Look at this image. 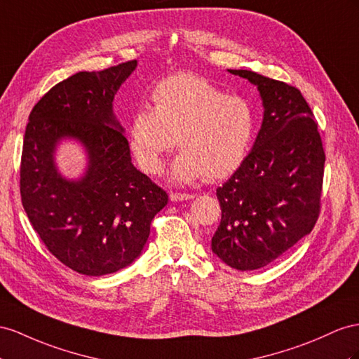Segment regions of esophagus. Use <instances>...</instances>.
<instances>
[{"label": "esophagus", "instance_id": "34e87169", "mask_svg": "<svg viewBox=\"0 0 359 359\" xmlns=\"http://www.w3.org/2000/svg\"><path fill=\"white\" fill-rule=\"evenodd\" d=\"M192 197H194V196L188 194V192H171V194H170L171 201H183V200H189Z\"/></svg>", "mask_w": 359, "mask_h": 359}]
</instances>
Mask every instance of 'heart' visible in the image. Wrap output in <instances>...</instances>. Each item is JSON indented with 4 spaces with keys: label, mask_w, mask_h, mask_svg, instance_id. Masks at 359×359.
<instances>
[{
    "label": "heart",
    "mask_w": 359,
    "mask_h": 359,
    "mask_svg": "<svg viewBox=\"0 0 359 359\" xmlns=\"http://www.w3.org/2000/svg\"><path fill=\"white\" fill-rule=\"evenodd\" d=\"M150 109H140L127 127L128 144L149 174H159L163 156L177 144L172 176L179 182L223 180L241 167L252 147L256 114L241 95H229L205 77L174 74L156 83Z\"/></svg>",
    "instance_id": "1"
}]
</instances>
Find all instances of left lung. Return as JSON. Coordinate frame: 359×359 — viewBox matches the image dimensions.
I'll return each mask as SVG.
<instances>
[{"instance_id":"obj_1","label":"left lung","mask_w":359,"mask_h":359,"mask_svg":"<svg viewBox=\"0 0 359 359\" xmlns=\"http://www.w3.org/2000/svg\"><path fill=\"white\" fill-rule=\"evenodd\" d=\"M256 85L264 119L252 151L217 188L222 223L212 252L249 271L271 264L314 229L321 208L325 150L302 92L247 69H229Z\"/></svg>"}]
</instances>
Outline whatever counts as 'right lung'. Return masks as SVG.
<instances>
[{"instance_id": "right-lung-1", "label": "right lung", "mask_w": 359, "mask_h": 359, "mask_svg": "<svg viewBox=\"0 0 359 359\" xmlns=\"http://www.w3.org/2000/svg\"><path fill=\"white\" fill-rule=\"evenodd\" d=\"M136 60L81 71L53 86L32 109L25 127L20 191L22 206L51 255L80 274L103 276L130 265L149 240L168 194L137 171L112 101ZM65 135L87 147L83 180H63L53 165Z\"/></svg>"}]
</instances>
